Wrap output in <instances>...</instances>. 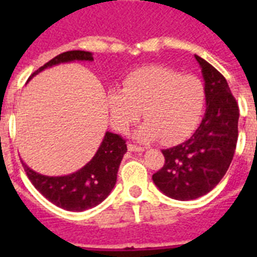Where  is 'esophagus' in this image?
Masks as SVG:
<instances>
[{"mask_svg": "<svg viewBox=\"0 0 257 257\" xmlns=\"http://www.w3.org/2000/svg\"><path fill=\"white\" fill-rule=\"evenodd\" d=\"M127 149H128L130 152H144L145 151V149L142 148V147L134 145V144H131V143H128V144H127Z\"/></svg>", "mask_w": 257, "mask_h": 257, "instance_id": "34e87169", "label": "esophagus"}]
</instances>
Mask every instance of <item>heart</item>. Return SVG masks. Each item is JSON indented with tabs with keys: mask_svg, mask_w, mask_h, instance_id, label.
I'll return each instance as SVG.
<instances>
[{
	"mask_svg": "<svg viewBox=\"0 0 257 257\" xmlns=\"http://www.w3.org/2000/svg\"><path fill=\"white\" fill-rule=\"evenodd\" d=\"M123 88L106 94L110 123L126 133L140 115L147 122L135 131L136 139L165 144L180 143L193 133L205 108V87L201 79L179 74L162 65H145L124 77Z\"/></svg>",
	"mask_w": 257,
	"mask_h": 257,
	"instance_id": "1",
	"label": "heart"
}]
</instances>
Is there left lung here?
Here are the masks:
<instances>
[{"label": "left lung", "mask_w": 257, "mask_h": 257, "mask_svg": "<svg viewBox=\"0 0 257 257\" xmlns=\"http://www.w3.org/2000/svg\"><path fill=\"white\" fill-rule=\"evenodd\" d=\"M205 81L206 113L187 142L163 149L165 165L153 175L167 197L190 201L216 187L228 171L238 139L239 109L226 79L205 59L194 55Z\"/></svg>", "instance_id": "1"}]
</instances>
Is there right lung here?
Listing matches in <instances>:
<instances>
[{
	"mask_svg": "<svg viewBox=\"0 0 257 257\" xmlns=\"http://www.w3.org/2000/svg\"><path fill=\"white\" fill-rule=\"evenodd\" d=\"M76 60L92 61L94 58L91 52L81 50L63 52L36 70L31 78L46 68ZM126 152V142L121 136L106 131L91 161L73 174L46 176L29 169L23 161L22 163L29 180L45 198L60 208L81 212L101 203L112 192L117 181L118 169Z\"/></svg>",
	"mask_w": 257,
	"mask_h": 257,
	"instance_id": "right-lung-1",
	"label": "right lung"
}]
</instances>
